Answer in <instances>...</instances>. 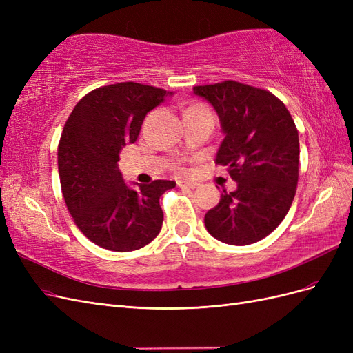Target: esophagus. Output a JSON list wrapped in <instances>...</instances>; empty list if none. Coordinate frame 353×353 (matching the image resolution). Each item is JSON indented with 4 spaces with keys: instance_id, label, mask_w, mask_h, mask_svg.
I'll return each instance as SVG.
<instances>
[{
    "instance_id": "esophagus-1",
    "label": "esophagus",
    "mask_w": 353,
    "mask_h": 353,
    "mask_svg": "<svg viewBox=\"0 0 353 353\" xmlns=\"http://www.w3.org/2000/svg\"><path fill=\"white\" fill-rule=\"evenodd\" d=\"M197 183H193V181H178V187L179 188H190V190H194L197 188Z\"/></svg>"
}]
</instances>
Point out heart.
Returning a JSON list of instances; mask_svg holds the SVG:
<instances>
[{"label":"heart","instance_id":"1","mask_svg":"<svg viewBox=\"0 0 353 353\" xmlns=\"http://www.w3.org/2000/svg\"><path fill=\"white\" fill-rule=\"evenodd\" d=\"M194 108H200V105H194Z\"/></svg>","mask_w":353,"mask_h":353}]
</instances>
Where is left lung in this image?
<instances>
[{"mask_svg": "<svg viewBox=\"0 0 353 353\" xmlns=\"http://www.w3.org/2000/svg\"><path fill=\"white\" fill-rule=\"evenodd\" d=\"M215 109L223 140L215 162L228 166L236 191H223L205 215L212 237L248 245L265 239L290 209L299 178V135L283 101L236 81L194 87Z\"/></svg>", "mask_w": 353, "mask_h": 353, "instance_id": "8db88e82", "label": "left lung"}]
</instances>
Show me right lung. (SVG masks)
<instances>
[{"mask_svg":"<svg viewBox=\"0 0 353 353\" xmlns=\"http://www.w3.org/2000/svg\"><path fill=\"white\" fill-rule=\"evenodd\" d=\"M172 92L137 82L91 91L74 105L59 143L63 197L83 236L103 249L132 252L162 228L159 199L174 181L125 183L119 152L137 141L145 114Z\"/></svg>","mask_w":353,"mask_h":353,"instance_id":"add662e5","label":"right lung"}]
</instances>
